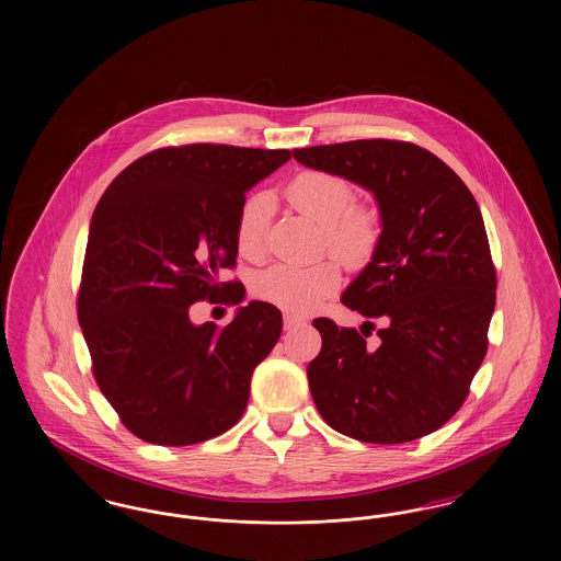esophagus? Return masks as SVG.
<instances>
[{"label":"esophagus","instance_id":"34e87169","mask_svg":"<svg viewBox=\"0 0 561 561\" xmlns=\"http://www.w3.org/2000/svg\"><path fill=\"white\" fill-rule=\"evenodd\" d=\"M300 325H305V320H298V318H294L290 313L284 316V330H286V332H293V330L300 328Z\"/></svg>","mask_w":561,"mask_h":561}]
</instances>
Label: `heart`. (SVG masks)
Instances as JSON below:
<instances>
[{
	"label": "heart",
	"instance_id": "heart-1",
	"mask_svg": "<svg viewBox=\"0 0 561 561\" xmlns=\"http://www.w3.org/2000/svg\"><path fill=\"white\" fill-rule=\"evenodd\" d=\"M286 199L298 213L321 225L325 245L348 265H364L373 259L380 240V214L353 202V188L343 176L325 170H302L284 188ZM271 195L252 193L241 204L236 243L241 256L259 259L265 250ZM343 273L334 259L311 265L277 263L252 277V293L290 316H307L341 288Z\"/></svg>",
	"mask_w": 561,
	"mask_h": 561
}]
</instances>
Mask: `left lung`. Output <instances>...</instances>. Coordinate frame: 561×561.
<instances>
[{
  "instance_id": "obj_1",
  "label": "left lung",
  "mask_w": 561,
  "mask_h": 561,
  "mask_svg": "<svg viewBox=\"0 0 561 561\" xmlns=\"http://www.w3.org/2000/svg\"><path fill=\"white\" fill-rule=\"evenodd\" d=\"M294 160L370 188L382 231L373 261L343 294L376 348L328 318L309 389L321 419L368 444H403L446 425L469 396L496 305L480 206L427 149L389 138L294 149ZM370 334V332H369ZM368 334V335H369Z\"/></svg>"
}]
</instances>
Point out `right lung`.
Segmentation results:
<instances>
[{
	"label": "right lung",
	"instance_id": "right-lung-1",
	"mask_svg": "<svg viewBox=\"0 0 561 561\" xmlns=\"http://www.w3.org/2000/svg\"><path fill=\"white\" fill-rule=\"evenodd\" d=\"M288 149L193 142L133 161L92 214L78 320L92 374L124 427L158 446H191L233 427L250 378L282 334L254 300L225 328L193 325V302L238 305L236 225L245 191Z\"/></svg>",
	"mask_w": 561,
	"mask_h": 561
}]
</instances>
